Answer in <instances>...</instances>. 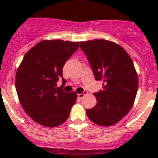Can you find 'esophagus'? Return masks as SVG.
Returning a JSON list of instances; mask_svg holds the SVG:
<instances>
[{
    "label": "esophagus",
    "instance_id": "obj_1",
    "mask_svg": "<svg viewBox=\"0 0 158 158\" xmlns=\"http://www.w3.org/2000/svg\"><path fill=\"white\" fill-rule=\"evenodd\" d=\"M87 93H88V92H87V91H84L83 93H79V94H77L78 98H80V99L83 98L84 96H85V95L87 94Z\"/></svg>",
    "mask_w": 158,
    "mask_h": 158
}]
</instances>
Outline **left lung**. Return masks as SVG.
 <instances>
[{
	"label": "left lung",
	"instance_id": "obj_1",
	"mask_svg": "<svg viewBox=\"0 0 158 158\" xmlns=\"http://www.w3.org/2000/svg\"><path fill=\"white\" fill-rule=\"evenodd\" d=\"M95 79L103 81V89L95 93L96 106L87 109L90 120L103 127L120 121L131 109L139 79L133 61L117 43L104 40L81 42Z\"/></svg>",
	"mask_w": 158,
	"mask_h": 158
}]
</instances>
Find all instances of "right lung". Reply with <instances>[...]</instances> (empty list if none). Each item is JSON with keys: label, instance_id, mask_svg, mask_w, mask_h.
I'll list each match as a JSON object with an SVG mask.
<instances>
[{"label": "right lung", "instance_id": "right-lung-1", "mask_svg": "<svg viewBox=\"0 0 158 158\" xmlns=\"http://www.w3.org/2000/svg\"><path fill=\"white\" fill-rule=\"evenodd\" d=\"M79 47V42L43 40L25 54L16 75V89L25 112L37 123L54 127L69 118L77 93L62 88V67ZM62 78L63 85L56 88Z\"/></svg>", "mask_w": 158, "mask_h": 158}]
</instances>
